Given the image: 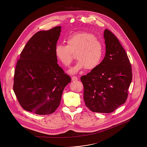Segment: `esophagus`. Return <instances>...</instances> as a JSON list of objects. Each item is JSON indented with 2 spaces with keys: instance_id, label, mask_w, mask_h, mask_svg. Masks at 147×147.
Segmentation results:
<instances>
[{
  "instance_id": "esophagus-1",
  "label": "esophagus",
  "mask_w": 147,
  "mask_h": 147,
  "mask_svg": "<svg viewBox=\"0 0 147 147\" xmlns=\"http://www.w3.org/2000/svg\"><path fill=\"white\" fill-rule=\"evenodd\" d=\"M78 79V78L76 76H73V77H71V80L72 81H76Z\"/></svg>"
}]
</instances>
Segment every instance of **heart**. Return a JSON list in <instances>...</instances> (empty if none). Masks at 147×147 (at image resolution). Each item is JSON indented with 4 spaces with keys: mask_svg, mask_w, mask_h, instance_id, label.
<instances>
[{
    "mask_svg": "<svg viewBox=\"0 0 147 147\" xmlns=\"http://www.w3.org/2000/svg\"><path fill=\"white\" fill-rule=\"evenodd\" d=\"M67 45L57 44L55 52L57 59L65 67L70 65L76 53L78 61L69 72L75 74L85 68L92 70L101 63L105 54L104 46L97 37L88 32H78L69 35Z\"/></svg>",
    "mask_w": 147,
    "mask_h": 147,
    "instance_id": "obj_1",
    "label": "heart"
}]
</instances>
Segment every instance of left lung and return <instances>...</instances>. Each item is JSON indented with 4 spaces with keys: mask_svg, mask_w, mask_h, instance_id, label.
<instances>
[{
    "mask_svg": "<svg viewBox=\"0 0 147 147\" xmlns=\"http://www.w3.org/2000/svg\"><path fill=\"white\" fill-rule=\"evenodd\" d=\"M106 54L97 67L80 78L84 101L92 112L111 113L125 103L132 79L129 59L118 38L105 29Z\"/></svg>",
    "mask_w": 147,
    "mask_h": 147,
    "instance_id": "left-lung-1",
    "label": "left lung"
}]
</instances>
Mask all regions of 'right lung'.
<instances>
[{"mask_svg":"<svg viewBox=\"0 0 147 147\" xmlns=\"http://www.w3.org/2000/svg\"><path fill=\"white\" fill-rule=\"evenodd\" d=\"M60 26L36 32L20 53L14 72L13 90L21 107L37 115H49L60 104L71 82L57 64L55 47Z\"/></svg>","mask_w":147,"mask_h":147,"instance_id":"1","label":"right lung"}]
</instances>
